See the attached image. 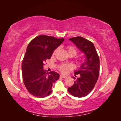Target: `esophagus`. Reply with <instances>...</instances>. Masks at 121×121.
I'll return each instance as SVG.
<instances>
[{
	"label": "esophagus",
	"instance_id": "obj_1",
	"mask_svg": "<svg viewBox=\"0 0 121 121\" xmlns=\"http://www.w3.org/2000/svg\"><path fill=\"white\" fill-rule=\"evenodd\" d=\"M60 78H67V76L64 75H62V74H61V75H60Z\"/></svg>",
	"mask_w": 121,
	"mask_h": 121
}]
</instances>
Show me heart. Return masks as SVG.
Wrapping results in <instances>:
<instances>
[{
    "label": "heart",
    "mask_w": 121,
    "mask_h": 121,
    "mask_svg": "<svg viewBox=\"0 0 121 121\" xmlns=\"http://www.w3.org/2000/svg\"><path fill=\"white\" fill-rule=\"evenodd\" d=\"M66 49L68 51V53L70 55H72L73 56H75L77 54H78V51L75 47H74L72 46H66ZM58 48H56V49L53 51L52 53V55H55L56 51H58ZM78 63H81L82 62V61L81 60H78ZM72 69V66L70 64H62L61 65L59 66V70L61 73L66 74L68 72L71 70Z\"/></svg>",
    "instance_id": "heart-1"
}]
</instances>
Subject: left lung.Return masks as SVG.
Returning a JSON list of instances; mask_svg holds the SVG:
<instances>
[{"instance_id": "obj_1", "label": "left lung", "mask_w": 121, "mask_h": 121, "mask_svg": "<svg viewBox=\"0 0 121 121\" xmlns=\"http://www.w3.org/2000/svg\"><path fill=\"white\" fill-rule=\"evenodd\" d=\"M86 56L85 61L79 70L75 72L79 77L75 79L72 86L68 88L69 93L76 97H84L88 95L95 86L98 78L100 61L93 43L81 36L70 38ZM75 77L76 76L75 75Z\"/></svg>"}]
</instances>
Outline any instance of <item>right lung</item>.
I'll use <instances>...</instances> for the list:
<instances>
[{"label":"right lung","mask_w":121,"mask_h":121,"mask_svg":"<svg viewBox=\"0 0 121 121\" xmlns=\"http://www.w3.org/2000/svg\"><path fill=\"white\" fill-rule=\"evenodd\" d=\"M64 40V38L39 35L28 45L22 62V78L27 91L33 96L43 98L52 92V84L59 78V74L51 71L47 75L43 66Z\"/></svg>","instance_id":"add662e5"}]
</instances>
